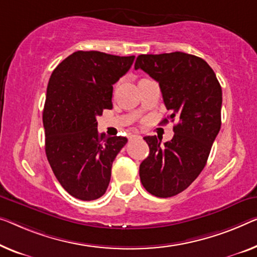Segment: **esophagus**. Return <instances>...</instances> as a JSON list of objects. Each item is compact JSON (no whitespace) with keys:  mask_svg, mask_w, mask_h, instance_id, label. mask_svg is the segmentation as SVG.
Here are the masks:
<instances>
[{"mask_svg":"<svg viewBox=\"0 0 257 257\" xmlns=\"http://www.w3.org/2000/svg\"><path fill=\"white\" fill-rule=\"evenodd\" d=\"M136 139H142L141 135H136V134H134V135L130 136V140H136Z\"/></svg>","mask_w":257,"mask_h":257,"instance_id":"34e87169","label":"esophagus"}]
</instances>
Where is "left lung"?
Wrapping results in <instances>:
<instances>
[{
  "mask_svg": "<svg viewBox=\"0 0 257 257\" xmlns=\"http://www.w3.org/2000/svg\"><path fill=\"white\" fill-rule=\"evenodd\" d=\"M135 69L159 83L170 118L179 117L171 141L162 144L156 136L144 137L150 153L140 165L144 188L157 197H172L205 166L221 125V87L204 60L182 52L139 55Z\"/></svg>",
  "mask_w": 257,
  "mask_h": 257,
  "instance_id": "obj_1",
  "label": "left lung"
}]
</instances>
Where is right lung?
<instances>
[{"label":"right lung","instance_id":"right-lung-1","mask_svg":"<svg viewBox=\"0 0 257 257\" xmlns=\"http://www.w3.org/2000/svg\"><path fill=\"white\" fill-rule=\"evenodd\" d=\"M134 59L78 51L49 78L43 112L46 156L57 181L78 200L93 201L106 193L112 164L128 141L99 134L97 116L113 107V84Z\"/></svg>","mask_w":257,"mask_h":257}]
</instances>
